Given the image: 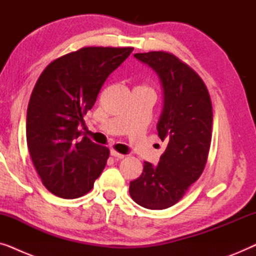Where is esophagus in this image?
<instances>
[{
    "label": "esophagus",
    "instance_id": "34e87169",
    "mask_svg": "<svg viewBox=\"0 0 256 256\" xmlns=\"http://www.w3.org/2000/svg\"><path fill=\"white\" fill-rule=\"evenodd\" d=\"M110 155L113 156V157H115V158H118V160L124 158V157H126V156L124 155V154H120V152H118L116 150H113V149L110 150Z\"/></svg>",
    "mask_w": 256,
    "mask_h": 256
}]
</instances>
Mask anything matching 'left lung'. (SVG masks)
<instances>
[{"instance_id": "obj_1", "label": "left lung", "mask_w": 256, "mask_h": 256, "mask_svg": "<svg viewBox=\"0 0 256 256\" xmlns=\"http://www.w3.org/2000/svg\"><path fill=\"white\" fill-rule=\"evenodd\" d=\"M134 57L150 66L162 84L157 132L166 148L157 166L144 162L129 194L143 208L164 210L180 202L204 171L212 138V102L200 76L176 56L152 51Z\"/></svg>"}]
</instances>
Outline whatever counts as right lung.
<instances>
[{
  "label": "right lung",
  "mask_w": 256,
  "mask_h": 256,
  "mask_svg": "<svg viewBox=\"0 0 256 256\" xmlns=\"http://www.w3.org/2000/svg\"><path fill=\"white\" fill-rule=\"evenodd\" d=\"M132 50L82 48L50 62L38 78L26 112V143L44 186L54 196L86 194L106 166L110 149L79 138L78 126Z\"/></svg>",
  "instance_id": "add662e5"
}]
</instances>
